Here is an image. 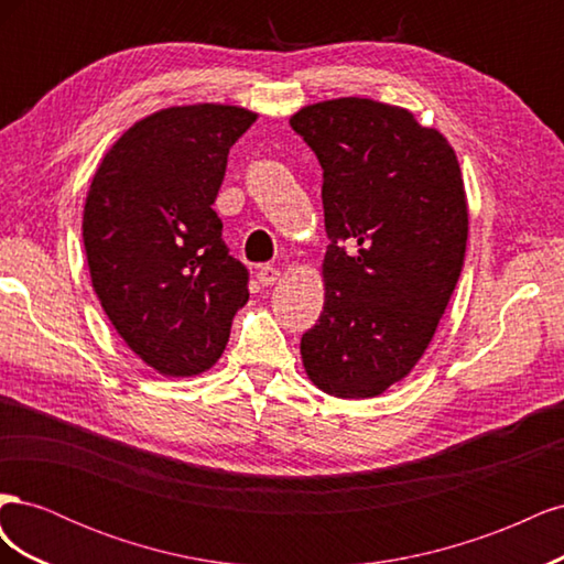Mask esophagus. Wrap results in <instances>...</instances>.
Masks as SVG:
<instances>
[{"label":"esophagus","instance_id":"34e87169","mask_svg":"<svg viewBox=\"0 0 564 564\" xmlns=\"http://www.w3.org/2000/svg\"><path fill=\"white\" fill-rule=\"evenodd\" d=\"M256 278H259V282L263 286H270V284H275L280 280V270L272 268V265H263L259 272H256Z\"/></svg>","mask_w":564,"mask_h":564}]
</instances>
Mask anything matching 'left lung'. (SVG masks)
Here are the masks:
<instances>
[{"label": "left lung", "instance_id": "obj_1", "mask_svg": "<svg viewBox=\"0 0 564 564\" xmlns=\"http://www.w3.org/2000/svg\"><path fill=\"white\" fill-rule=\"evenodd\" d=\"M289 124L319 160L329 237L303 367L329 395L377 398L421 360L464 268L456 152L409 110L371 98L305 106Z\"/></svg>", "mask_w": 564, "mask_h": 564}]
</instances>
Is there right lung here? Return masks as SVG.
Listing matches in <instances>:
<instances>
[{
	"mask_svg": "<svg viewBox=\"0 0 564 564\" xmlns=\"http://www.w3.org/2000/svg\"><path fill=\"white\" fill-rule=\"evenodd\" d=\"M256 122L237 106L166 108L122 133L94 174L82 237L117 334L164 377L207 371L249 301L212 209L232 143Z\"/></svg>",
	"mask_w": 564,
	"mask_h": 564,
	"instance_id": "1",
	"label": "right lung"
}]
</instances>
